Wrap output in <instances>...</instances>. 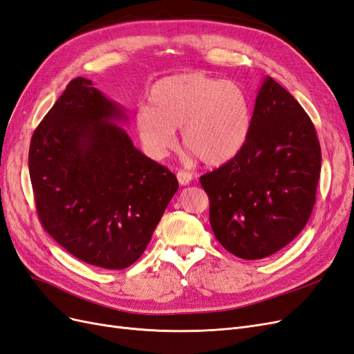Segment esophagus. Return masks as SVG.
<instances>
[{"mask_svg": "<svg viewBox=\"0 0 354 354\" xmlns=\"http://www.w3.org/2000/svg\"><path fill=\"white\" fill-rule=\"evenodd\" d=\"M192 178L194 177H192V174L187 173V171H178L177 173V180L181 186H187L192 181Z\"/></svg>", "mask_w": 354, "mask_h": 354, "instance_id": "obj_1", "label": "esophagus"}]
</instances>
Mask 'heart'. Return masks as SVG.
Here are the masks:
<instances>
[{"instance_id":"b5f03b06","label":"heart","mask_w":354,"mask_h":354,"mask_svg":"<svg viewBox=\"0 0 354 354\" xmlns=\"http://www.w3.org/2000/svg\"><path fill=\"white\" fill-rule=\"evenodd\" d=\"M149 102L134 120L145 152L153 159L174 147L180 127L183 145L209 167L230 162L250 138L251 102L236 82L202 72L177 73L156 81Z\"/></svg>"}]
</instances>
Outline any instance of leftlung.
I'll return each instance as SVG.
<instances>
[{"instance_id":"left-lung-1","label":"left lung","mask_w":354,"mask_h":354,"mask_svg":"<svg viewBox=\"0 0 354 354\" xmlns=\"http://www.w3.org/2000/svg\"><path fill=\"white\" fill-rule=\"evenodd\" d=\"M320 165L312 120L292 94L266 77L242 152L201 177L214 236L243 260L282 250L310 218Z\"/></svg>"}]
</instances>
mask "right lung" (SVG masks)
<instances>
[{"label": "right lung", "mask_w": 354, "mask_h": 354, "mask_svg": "<svg viewBox=\"0 0 354 354\" xmlns=\"http://www.w3.org/2000/svg\"><path fill=\"white\" fill-rule=\"evenodd\" d=\"M120 104L72 80L39 122L29 176L41 224L68 252L103 269L140 259L171 198L176 176L134 147Z\"/></svg>", "instance_id": "right-lung-1"}]
</instances>
